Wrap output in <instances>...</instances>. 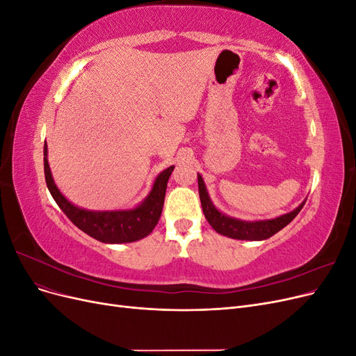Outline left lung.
<instances>
[{
  "mask_svg": "<svg viewBox=\"0 0 356 356\" xmlns=\"http://www.w3.org/2000/svg\"><path fill=\"white\" fill-rule=\"evenodd\" d=\"M197 181H199V196H200V203H202L204 218L208 220V222L212 225V229L215 232L222 234V236H227V238H232V239H239V241L268 239L270 236H273L279 230H282L285 225H288L291 221H293L305 204V202H303L293 212L285 213V215H282V217H277L273 220L241 221V220L227 217V215L221 213L217 208H215L208 196L207 187H204L203 179L200 175H197Z\"/></svg>",
  "mask_w": 356,
  "mask_h": 356,
  "instance_id": "left-lung-1",
  "label": "left lung"
}]
</instances>
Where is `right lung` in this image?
<instances>
[{
  "label": "right lung",
  "instance_id": "obj_1",
  "mask_svg": "<svg viewBox=\"0 0 356 356\" xmlns=\"http://www.w3.org/2000/svg\"><path fill=\"white\" fill-rule=\"evenodd\" d=\"M47 148L44 145V175L46 184L53 199L56 200L63 213L72 221V224L89 234L90 238L104 243H127L145 238L153 232L161 215L165 203L168 179L174 170V166L165 169L156 178L154 186L148 197L131 211H86L74 207L60 195L47 161Z\"/></svg>",
  "mask_w": 356,
  "mask_h": 356
}]
</instances>
